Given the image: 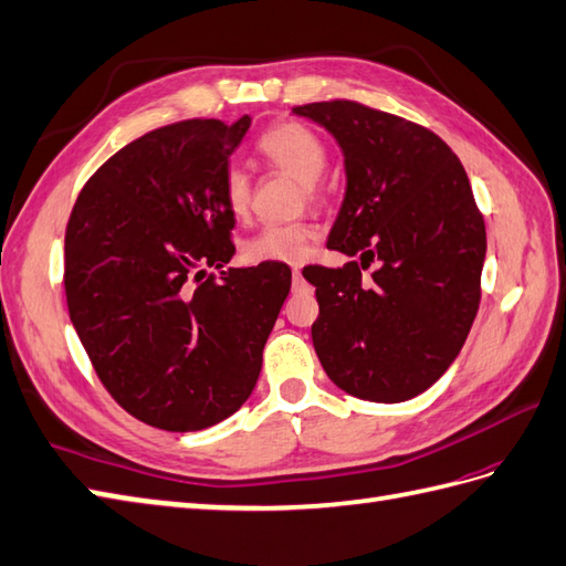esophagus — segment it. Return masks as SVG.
<instances>
[{"label": "esophagus", "mask_w": 566, "mask_h": 566, "mask_svg": "<svg viewBox=\"0 0 566 566\" xmlns=\"http://www.w3.org/2000/svg\"><path fill=\"white\" fill-rule=\"evenodd\" d=\"M302 285H305V279H302V271L293 269V287H295V291H300Z\"/></svg>", "instance_id": "esophagus-1"}]
</instances>
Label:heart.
<instances>
[{
    "label": "heart",
    "instance_id": "b5f03b06",
    "mask_svg": "<svg viewBox=\"0 0 566 566\" xmlns=\"http://www.w3.org/2000/svg\"><path fill=\"white\" fill-rule=\"evenodd\" d=\"M256 150L271 168L295 177L302 182V195L307 201H322V172L326 168V146L310 127L300 122H279L259 136ZM223 199L232 216L242 218L250 211L252 182L242 168H228L223 177ZM312 230L307 223L266 226L244 244V254L254 264L261 261H300L307 252Z\"/></svg>",
    "mask_w": 566,
    "mask_h": 566
}]
</instances>
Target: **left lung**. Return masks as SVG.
<instances>
[{"instance_id": "1", "label": "left lung", "mask_w": 566, "mask_h": 566, "mask_svg": "<svg viewBox=\"0 0 566 566\" xmlns=\"http://www.w3.org/2000/svg\"><path fill=\"white\" fill-rule=\"evenodd\" d=\"M334 136L346 197L328 250L360 261L305 266L319 316L314 350L328 379L363 401L430 389L461 353L480 305L485 220L457 154L430 129L355 101L293 107ZM377 260L373 283L361 269Z\"/></svg>"}]
</instances>
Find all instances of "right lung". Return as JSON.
<instances>
[{
    "label": "right lung",
    "instance_id": "right-lung-1",
    "mask_svg": "<svg viewBox=\"0 0 566 566\" xmlns=\"http://www.w3.org/2000/svg\"><path fill=\"white\" fill-rule=\"evenodd\" d=\"M250 124L144 134L95 170L69 216V316L109 396L158 430H203L250 398L291 293L279 261L223 271L235 254L223 177Z\"/></svg>",
    "mask_w": 566,
    "mask_h": 566
}]
</instances>
